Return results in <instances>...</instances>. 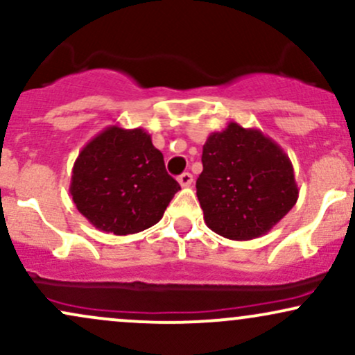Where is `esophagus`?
I'll return each instance as SVG.
<instances>
[{
  "mask_svg": "<svg viewBox=\"0 0 355 355\" xmlns=\"http://www.w3.org/2000/svg\"><path fill=\"white\" fill-rule=\"evenodd\" d=\"M178 183H180L182 187H190L191 183H193V175L189 173V172L182 173L180 177H178Z\"/></svg>",
  "mask_w": 355,
  "mask_h": 355,
  "instance_id": "esophagus-1",
  "label": "esophagus"
}]
</instances>
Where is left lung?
Returning a JSON list of instances; mask_svg holds the SVG:
<instances>
[{
    "mask_svg": "<svg viewBox=\"0 0 355 355\" xmlns=\"http://www.w3.org/2000/svg\"><path fill=\"white\" fill-rule=\"evenodd\" d=\"M197 197L207 227L230 240L262 237L299 198L288 155L257 128L230 121L207 138Z\"/></svg>",
    "mask_w": 355,
    "mask_h": 355,
    "instance_id": "1",
    "label": "left lung"
}]
</instances>
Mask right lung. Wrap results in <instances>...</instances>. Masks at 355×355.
<instances>
[{"label": "right lung", "instance_id": "1", "mask_svg": "<svg viewBox=\"0 0 355 355\" xmlns=\"http://www.w3.org/2000/svg\"><path fill=\"white\" fill-rule=\"evenodd\" d=\"M180 185L144 128L108 126L83 146L73 165L76 209L107 234H137L155 225Z\"/></svg>", "mask_w": 355, "mask_h": 355}]
</instances>
